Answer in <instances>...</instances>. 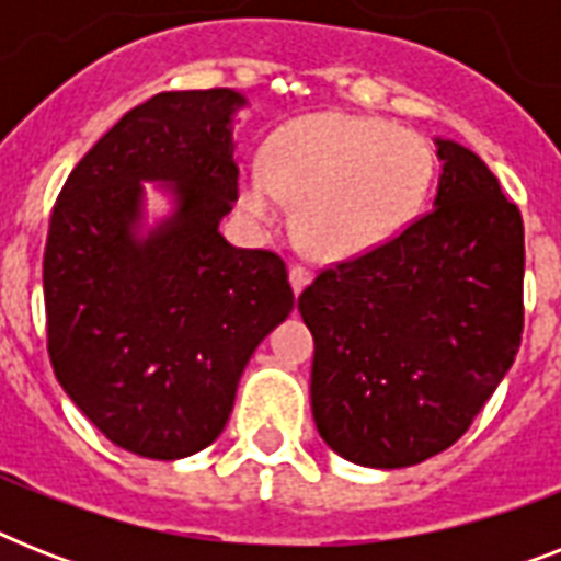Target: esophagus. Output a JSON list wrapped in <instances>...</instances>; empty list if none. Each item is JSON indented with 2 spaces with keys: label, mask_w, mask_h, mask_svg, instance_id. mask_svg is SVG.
Wrapping results in <instances>:
<instances>
[{
  "label": "esophagus",
  "mask_w": 561,
  "mask_h": 561,
  "mask_svg": "<svg viewBox=\"0 0 561 561\" xmlns=\"http://www.w3.org/2000/svg\"><path fill=\"white\" fill-rule=\"evenodd\" d=\"M288 279H290V288H294V294H299V290L306 288L308 282H311V271H308V267H302V264H290Z\"/></svg>",
  "instance_id": "1"
}]
</instances>
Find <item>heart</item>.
Wrapping results in <instances>:
<instances>
[{"label": "heart", "mask_w": 561, "mask_h": 561, "mask_svg": "<svg viewBox=\"0 0 561 561\" xmlns=\"http://www.w3.org/2000/svg\"><path fill=\"white\" fill-rule=\"evenodd\" d=\"M434 183V153L413 130L373 116L320 110L285 122L264 165L238 180L241 209L276 224L294 203L299 247L323 262L373 253L419 218Z\"/></svg>", "instance_id": "obj_1"}]
</instances>
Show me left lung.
Listing matches in <instances>:
<instances>
[{
	"instance_id": "1",
	"label": "left lung",
	"mask_w": 561,
	"mask_h": 561,
	"mask_svg": "<svg viewBox=\"0 0 561 561\" xmlns=\"http://www.w3.org/2000/svg\"><path fill=\"white\" fill-rule=\"evenodd\" d=\"M434 142V209L325 267L299 297L314 334L317 431L369 469L416 466L457 443L522 346V211L478 153Z\"/></svg>"
}]
</instances>
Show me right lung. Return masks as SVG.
<instances>
[{
	"label": "right lung",
	"instance_id": "right-lung-1",
	"mask_svg": "<svg viewBox=\"0 0 561 561\" xmlns=\"http://www.w3.org/2000/svg\"><path fill=\"white\" fill-rule=\"evenodd\" d=\"M236 90L160 92L118 118L66 180L43 255L48 358L110 443L148 460L203 451L255 346L290 314L276 253L218 224L238 201ZM142 182L175 206L144 224Z\"/></svg>",
	"mask_w": 561,
	"mask_h": 561
}]
</instances>
